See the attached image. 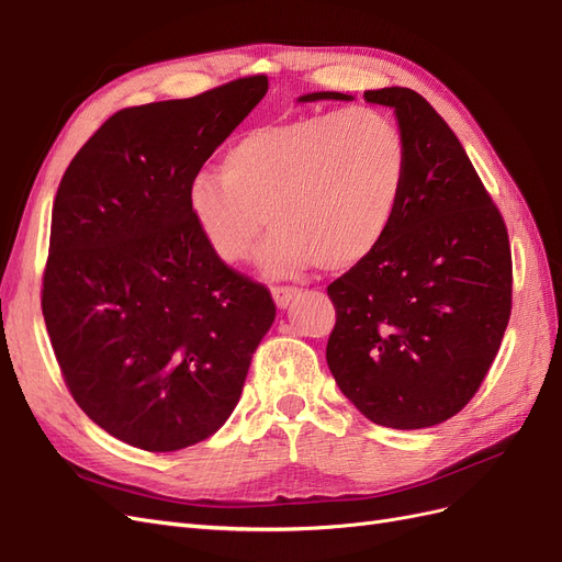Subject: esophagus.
<instances>
[{
  "mask_svg": "<svg viewBox=\"0 0 562 562\" xmlns=\"http://www.w3.org/2000/svg\"><path fill=\"white\" fill-rule=\"evenodd\" d=\"M297 293H300V288H295V285H274V288H271V295H274V302H277L279 310H285L288 304H291L297 297Z\"/></svg>",
  "mask_w": 562,
  "mask_h": 562,
  "instance_id": "1",
  "label": "esophagus"
}]
</instances>
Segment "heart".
Here are the masks:
<instances>
[{
    "instance_id": "heart-1",
    "label": "heart",
    "mask_w": 562,
    "mask_h": 562,
    "mask_svg": "<svg viewBox=\"0 0 562 562\" xmlns=\"http://www.w3.org/2000/svg\"><path fill=\"white\" fill-rule=\"evenodd\" d=\"M401 128L372 108L304 114L252 128L223 155L220 173L187 184V209L203 241L225 262H244L265 232L267 277L318 262L349 269L378 248L405 184Z\"/></svg>"
}]
</instances>
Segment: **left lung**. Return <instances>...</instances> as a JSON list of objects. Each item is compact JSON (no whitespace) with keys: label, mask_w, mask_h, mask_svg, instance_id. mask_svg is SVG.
<instances>
[{"label":"left lung","mask_w":562,"mask_h":562,"mask_svg":"<svg viewBox=\"0 0 562 562\" xmlns=\"http://www.w3.org/2000/svg\"><path fill=\"white\" fill-rule=\"evenodd\" d=\"M363 98L394 108L407 171L384 239L328 285L326 361L370 422L424 429L462 411L495 361L512 316V246L446 119L413 89ZM314 100L353 98L318 91L300 103Z\"/></svg>","instance_id":"left-lung-1"}]
</instances>
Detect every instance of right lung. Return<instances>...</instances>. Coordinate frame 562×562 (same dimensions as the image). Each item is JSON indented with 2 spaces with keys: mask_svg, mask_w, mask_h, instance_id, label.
Instances as JSON below:
<instances>
[{
  "mask_svg": "<svg viewBox=\"0 0 562 562\" xmlns=\"http://www.w3.org/2000/svg\"><path fill=\"white\" fill-rule=\"evenodd\" d=\"M269 89L265 75L112 114L67 166L50 215L42 312L63 380L100 429L173 452L241 398L277 304L227 267L187 184Z\"/></svg>",
  "mask_w": 562,
  "mask_h": 562,
  "instance_id": "obj_1",
  "label": "right lung"
}]
</instances>
